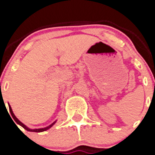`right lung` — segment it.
<instances>
[{
  "label": "right lung",
  "mask_w": 155,
  "mask_h": 155,
  "mask_svg": "<svg viewBox=\"0 0 155 155\" xmlns=\"http://www.w3.org/2000/svg\"><path fill=\"white\" fill-rule=\"evenodd\" d=\"M8 106H9V110H10L11 115H12V118H13V120H15V121L16 122V124H18V125H20V126H21V127H22L23 128L25 129V130H28V131H30V132H36V133L43 132V131H46V130H49V129H50V127H53V124H55V123H56V121H55V122H54V123H53V124H52L51 125H50V126H49V127H45V128L30 129V128H28V127H27L25 125V124H23L22 123H21V122L20 121V120H18V119L17 117H16V116H15V114H14V113H13V111H12V107H11V106H10V105H8ZM16 126H17V125H16Z\"/></svg>",
  "instance_id": "right-lung-1"
}]
</instances>
